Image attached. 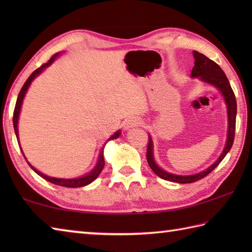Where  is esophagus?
<instances>
[{
	"instance_id": "obj_1",
	"label": "esophagus",
	"mask_w": 252,
	"mask_h": 252,
	"mask_svg": "<svg viewBox=\"0 0 252 252\" xmlns=\"http://www.w3.org/2000/svg\"><path fill=\"white\" fill-rule=\"evenodd\" d=\"M142 125V119L138 117H131L129 119H126L125 122H123V127H125L126 130H129L131 127H134V126H138Z\"/></svg>"
}]
</instances>
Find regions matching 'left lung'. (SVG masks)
I'll list each match as a JSON object with an SVG mask.
<instances>
[{
  "mask_svg": "<svg viewBox=\"0 0 252 252\" xmlns=\"http://www.w3.org/2000/svg\"><path fill=\"white\" fill-rule=\"evenodd\" d=\"M192 55L195 58V66L192 67V70L190 73L191 78H199L202 82H206L208 84H211L213 87L217 88L220 91L223 95V98L225 100L226 109H227V136H226V143L225 147H224L221 156L217 159V161L213 162L210 167L206 170L200 171L196 174L192 175H178L167 172L163 169L159 168V165L156 163L154 159V144L152 136L149 135L148 138V145H147V162L149 167L154 171L155 174H157L159 178H161L165 181L175 182V183L180 184H187V183H194V182L205 178L211 171L215 170L219 163H220L226 154L231 151L234 143V135H235V126H236V114H237V104L236 98H235V94L231 88L228 80L223 72L221 67L211 60H209L207 56H205L201 53H198L197 51L192 52Z\"/></svg>",
  "mask_w": 252,
  "mask_h": 252,
  "instance_id": "left-lung-1",
  "label": "left lung"
}]
</instances>
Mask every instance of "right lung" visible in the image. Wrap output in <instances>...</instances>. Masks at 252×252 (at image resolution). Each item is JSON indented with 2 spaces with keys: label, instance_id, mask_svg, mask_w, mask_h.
<instances>
[{
  "label": "right lung",
  "instance_id": "1",
  "mask_svg": "<svg viewBox=\"0 0 252 252\" xmlns=\"http://www.w3.org/2000/svg\"><path fill=\"white\" fill-rule=\"evenodd\" d=\"M60 54H61V53H57V54H55L54 56H53V57L51 58V60H50L49 62H47L46 63H44V65H42L40 68H37L36 70H34L33 72H32L31 76H30L28 79H27V81L25 82L24 87L21 88V90H20L19 95H18V97H17V101H16V106H15V110H14V117H13L14 130H15L16 137H17V141H19V138H18V119H19V114H20L21 105H23V100H24V98H25V95H26V93H27V91H28V88L30 87V84H31L32 81H33L34 78H36L37 76H39V74H40L42 71H43L46 67H49L50 65H52V63L54 62L58 56H60ZM120 134H121V130L117 131L116 133H114V134H112V135L108 138V140H107V142L112 141V140H116V138H118V137L120 136ZM107 142H106V143H107ZM106 143L104 144L103 148H101V151H100V153H99V156H98L97 163H96V165L93 168V170L91 171L90 173L81 176V178H77V179H58V178H53V176L45 175V174H43L42 172H40V171H37L34 167H32V165H31L28 161H27V162H28V164L30 165V168H31L32 170H33L36 174H39V175L42 176V178H43L44 180L51 182V183H53V184H56V185H60V186H65V187H74V189H76V187H82V186L89 185L90 183H92V182L99 175V173L101 172V170H103L104 165H105V160H104V147H105V145H106ZM19 145H20V144H19ZM21 153H23V151H21ZM23 155H24V153H23ZM24 157H25V155H24ZM25 159H26V157H25ZM26 160H27V159H26Z\"/></svg>",
  "mask_w": 252,
  "mask_h": 252
}]
</instances>
